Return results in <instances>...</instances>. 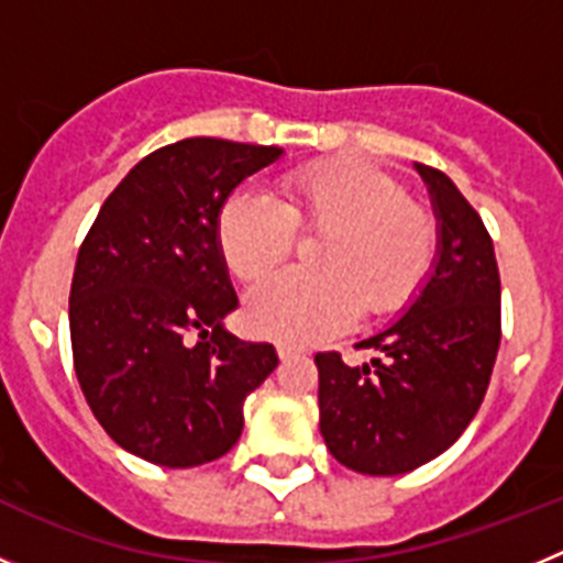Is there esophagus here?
<instances>
[{
	"mask_svg": "<svg viewBox=\"0 0 563 563\" xmlns=\"http://www.w3.org/2000/svg\"><path fill=\"white\" fill-rule=\"evenodd\" d=\"M278 361L285 363V361H290V357H296L298 355V350H292V346H285V343H282V346H278Z\"/></svg>",
	"mask_w": 563,
	"mask_h": 563,
	"instance_id": "1",
	"label": "esophagus"
}]
</instances>
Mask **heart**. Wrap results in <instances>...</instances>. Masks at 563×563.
<instances>
[{
  "mask_svg": "<svg viewBox=\"0 0 563 563\" xmlns=\"http://www.w3.org/2000/svg\"><path fill=\"white\" fill-rule=\"evenodd\" d=\"M298 233L324 231L312 265L251 290V332L278 343H316L366 318L395 316L429 278L437 225L391 174L355 161L298 168L282 180V200L236 191L217 213V245L239 282L276 271Z\"/></svg>",
  "mask_w": 563,
  "mask_h": 563,
  "instance_id": "1",
  "label": "heart"
}]
</instances>
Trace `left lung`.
Instances as JSON below:
<instances>
[{
	"instance_id": "1",
	"label": "left lung",
	"mask_w": 563,
	"mask_h": 563,
	"mask_svg": "<svg viewBox=\"0 0 563 563\" xmlns=\"http://www.w3.org/2000/svg\"><path fill=\"white\" fill-rule=\"evenodd\" d=\"M437 217L426 285L363 366L316 355L321 437L357 474L397 476L449 451L479 411L499 352V267L479 213L442 172L417 163Z\"/></svg>"
}]
</instances>
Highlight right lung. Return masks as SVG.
<instances>
[{
  "label": "right lung",
  "instance_id": "add662e5",
  "mask_svg": "<svg viewBox=\"0 0 563 563\" xmlns=\"http://www.w3.org/2000/svg\"><path fill=\"white\" fill-rule=\"evenodd\" d=\"M285 148L186 137L118 183L78 251L73 361L89 409L123 451L163 467L220 460L245 397L278 366L273 343L225 330L236 292L217 213Z\"/></svg>",
  "mask_w": 563,
  "mask_h": 563
}]
</instances>
